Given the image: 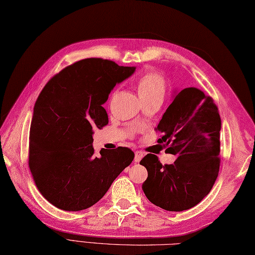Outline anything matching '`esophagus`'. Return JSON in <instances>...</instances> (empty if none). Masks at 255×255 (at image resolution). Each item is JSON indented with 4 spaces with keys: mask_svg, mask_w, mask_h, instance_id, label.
<instances>
[{
    "mask_svg": "<svg viewBox=\"0 0 255 255\" xmlns=\"http://www.w3.org/2000/svg\"><path fill=\"white\" fill-rule=\"evenodd\" d=\"M142 157H143V153L141 151H136L135 153H134V162L138 163L141 161Z\"/></svg>",
    "mask_w": 255,
    "mask_h": 255,
    "instance_id": "1",
    "label": "esophagus"
}]
</instances>
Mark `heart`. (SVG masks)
<instances>
[{
  "label": "heart",
  "instance_id": "1",
  "mask_svg": "<svg viewBox=\"0 0 255 255\" xmlns=\"http://www.w3.org/2000/svg\"><path fill=\"white\" fill-rule=\"evenodd\" d=\"M137 94L143 103L148 101L161 100L163 101L166 93V84L164 79L155 71L144 73L136 83Z\"/></svg>",
  "mask_w": 255,
  "mask_h": 255
}]
</instances>
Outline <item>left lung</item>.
<instances>
[{"mask_svg": "<svg viewBox=\"0 0 255 255\" xmlns=\"http://www.w3.org/2000/svg\"><path fill=\"white\" fill-rule=\"evenodd\" d=\"M157 143L176 156L164 164L148 153L140 164L147 170L142 190L150 202L171 212L199 204L214 185L220 170L221 118L213 99L196 88L176 95L155 128Z\"/></svg>", "mask_w": 255, "mask_h": 255, "instance_id": "8db88e82", "label": "left lung"}]
</instances>
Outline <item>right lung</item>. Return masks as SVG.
<instances>
[{
    "instance_id": "obj_1",
    "label": "right lung",
    "mask_w": 255,
    "mask_h": 255,
    "mask_svg": "<svg viewBox=\"0 0 255 255\" xmlns=\"http://www.w3.org/2000/svg\"><path fill=\"white\" fill-rule=\"evenodd\" d=\"M133 66L91 57L75 62L46 83L34 105L28 165L40 193L57 209L82 211L103 198L131 164L134 153L119 146L95 156L93 133L109 123L102 104Z\"/></svg>"
}]
</instances>
